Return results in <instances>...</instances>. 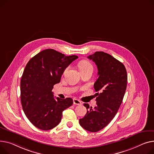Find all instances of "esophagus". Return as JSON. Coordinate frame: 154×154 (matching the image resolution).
I'll return each instance as SVG.
<instances>
[{
    "label": "esophagus",
    "mask_w": 154,
    "mask_h": 154,
    "mask_svg": "<svg viewBox=\"0 0 154 154\" xmlns=\"http://www.w3.org/2000/svg\"><path fill=\"white\" fill-rule=\"evenodd\" d=\"M73 102H74V105H81L82 104V103L81 101H80L79 100L76 99V98L73 99Z\"/></svg>",
    "instance_id": "34e87169"
}]
</instances>
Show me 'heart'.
I'll return each instance as SVG.
<instances>
[{
  "instance_id": "1",
  "label": "heart",
  "mask_w": 154,
  "mask_h": 154,
  "mask_svg": "<svg viewBox=\"0 0 154 154\" xmlns=\"http://www.w3.org/2000/svg\"><path fill=\"white\" fill-rule=\"evenodd\" d=\"M79 70H80H80H85V69H88V68H90V67H91V68H93V66H92L91 64L90 63H89L88 61L84 60L80 61V62L79 63ZM68 69H69V67H67V68L65 69L64 72H66V70H67Z\"/></svg>"
}]
</instances>
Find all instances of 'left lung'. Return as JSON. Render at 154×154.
<instances>
[{"label":"left lung","mask_w":154,"mask_h":154,"mask_svg":"<svg viewBox=\"0 0 154 154\" xmlns=\"http://www.w3.org/2000/svg\"><path fill=\"white\" fill-rule=\"evenodd\" d=\"M87 57L98 68V78L94 84L97 106L90 108L84 103L87 112L79 123L85 130L95 132L106 127L117 113L125 94L128 75L123 64L103 51Z\"/></svg>","instance_id":"left-lung-1"}]
</instances>
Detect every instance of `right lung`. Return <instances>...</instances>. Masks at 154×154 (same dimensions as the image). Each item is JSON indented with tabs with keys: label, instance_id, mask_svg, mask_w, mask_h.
I'll use <instances>...</instances> for the list:
<instances>
[{
	"label": "right lung",
	"instance_id": "obj_1",
	"mask_svg": "<svg viewBox=\"0 0 154 154\" xmlns=\"http://www.w3.org/2000/svg\"><path fill=\"white\" fill-rule=\"evenodd\" d=\"M77 58L48 49L27 63L20 82V98L26 116L38 129L47 131L57 126L63 111L73 104L70 98L55 99L52 90L66 67Z\"/></svg>",
	"mask_w": 154,
	"mask_h": 154
}]
</instances>
